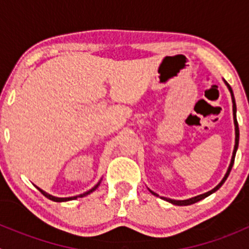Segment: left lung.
Masks as SVG:
<instances>
[{"mask_svg": "<svg viewBox=\"0 0 249 249\" xmlns=\"http://www.w3.org/2000/svg\"><path fill=\"white\" fill-rule=\"evenodd\" d=\"M224 80V79H223ZM225 85L228 87V89H229L230 91V95H231V100H232V115H233V124H235V145H233V152H232V157H231V160H230V164H229V167H228L227 172H225L224 177H223V179L220 180L219 184L215 185L214 188H213L212 190H210V192L207 193H203V194H200L197 195V196H194V197H190V199H187V200H173V199H169V197H161L162 200H166V201H169L170 203H172V205H176V206H188V205H193V203L200 201V200L205 199V197L210 196L211 194H213V193L217 192L218 189H219L220 187H222L223 184H224V182L227 180L228 176H229L230 171H231L232 169V165H233V161H235V155H236V152H237V148H238V140H240V131H238V124H237V119H236V102H235V97H233V92H232V89L231 87H230L229 84L227 83V80H224ZM148 190H149L150 193H152L153 195H155V196H159V195L157 194V193H154L153 190H150L149 188H148Z\"/></svg>", "mask_w": 249, "mask_h": 249, "instance_id": "1", "label": "left lung"}]
</instances>
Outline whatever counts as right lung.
I'll return each mask as SVG.
<instances>
[{"instance_id":"right-lung-1","label":"right lung","mask_w":249,"mask_h":249,"mask_svg":"<svg viewBox=\"0 0 249 249\" xmlns=\"http://www.w3.org/2000/svg\"><path fill=\"white\" fill-rule=\"evenodd\" d=\"M101 180H102V178H101V179L99 180V182H97V184H96V185H94V187H92L91 189L88 190V192L83 193V194L76 195V196H71V197H57V196H53V195L48 194L47 192H44V190H42L41 188H38V187H36V188H37V189L39 190V192L42 193V194L44 195V196L48 197V199H49V200H52V201H55V202H66V201H71V200H76L77 197H84V196H87V195L91 194L92 192H95V190H96L97 188H99V185H100V183H101Z\"/></svg>"}]
</instances>
